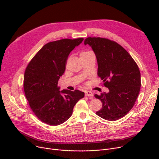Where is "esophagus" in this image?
<instances>
[{"label":"esophagus","instance_id":"esophagus-1","mask_svg":"<svg viewBox=\"0 0 159 159\" xmlns=\"http://www.w3.org/2000/svg\"><path fill=\"white\" fill-rule=\"evenodd\" d=\"M85 95H86V97H90L91 98H92L93 96V94L92 92H91V91H86Z\"/></svg>","mask_w":159,"mask_h":159}]
</instances>
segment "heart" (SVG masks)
I'll return each instance as SVG.
<instances>
[{
	"label": "heart",
	"instance_id": "obj_1",
	"mask_svg": "<svg viewBox=\"0 0 159 159\" xmlns=\"http://www.w3.org/2000/svg\"><path fill=\"white\" fill-rule=\"evenodd\" d=\"M89 52H82V53H81V54H80V56H81V55H83L87 54V53H89Z\"/></svg>",
	"mask_w": 159,
	"mask_h": 159
}]
</instances>
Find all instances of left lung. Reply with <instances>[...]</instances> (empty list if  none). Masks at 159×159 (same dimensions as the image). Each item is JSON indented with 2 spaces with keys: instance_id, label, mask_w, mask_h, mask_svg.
<instances>
[{
  "instance_id": "1",
  "label": "left lung",
  "mask_w": 159,
  "mask_h": 159,
  "mask_svg": "<svg viewBox=\"0 0 159 159\" xmlns=\"http://www.w3.org/2000/svg\"><path fill=\"white\" fill-rule=\"evenodd\" d=\"M98 64L97 74L108 93L95 97L102 102L96 114L107 120H116L126 115L133 107L141 86L139 67L129 53L114 41L100 37H88Z\"/></svg>"
}]
</instances>
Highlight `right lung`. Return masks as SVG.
<instances>
[{
  "mask_svg": "<svg viewBox=\"0 0 159 159\" xmlns=\"http://www.w3.org/2000/svg\"><path fill=\"white\" fill-rule=\"evenodd\" d=\"M84 40L61 39L50 42L32 58L25 71L24 89L31 109L38 119L51 126L68 120L84 93L79 90H59L58 81L64 73L72 50Z\"/></svg>",
  "mask_w": 159,
  "mask_h": 159,
  "instance_id": "add662e5",
  "label": "right lung"
}]
</instances>
